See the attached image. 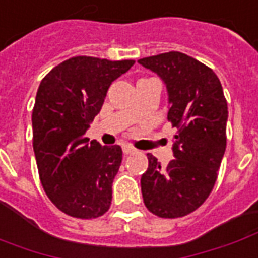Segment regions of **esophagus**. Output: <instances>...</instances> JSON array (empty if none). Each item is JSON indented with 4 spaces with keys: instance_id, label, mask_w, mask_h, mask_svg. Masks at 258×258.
<instances>
[{
    "instance_id": "esophagus-1",
    "label": "esophagus",
    "mask_w": 258,
    "mask_h": 258,
    "mask_svg": "<svg viewBox=\"0 0 258 258\" xmlns=\"http://www.w3.org/2000/svg\"><path fill=\"white\" fill-rule=\"evenodd\" d=\"M122 152H124L125 155H130V154H134V152H136V148H133L131 145L124 144V145H122Z\"/></svg>"
}]
</instances>
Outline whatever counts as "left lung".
<instances>
[{"label":"left lung","instance_id":"8db88e82","mask_svg":"<svg viewBox=\"0 0 258 258\" xmlns=\"http://www.w3.org/2000/svg\"><path fill=\"white\" fill-rule=\"evenodd\" d=\"M138 63L166 86V118L178 128L175 158L161 168L152 154L141 176L147 209L159 217H182L202 205L215 186L226 150L227 101L215 72L190 56L168 52Z\"/></svg>","mask_w":258,"mask_h":258}]
</instances>
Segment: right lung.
Here are the masks:
<instances>
[{"mask_svg": "<svg viewBox=\"0 0 258 258\" xmlns=\"http://www.w3.org/2000/svg\"><path fill=\"white\" fill-rule=\"evenodd\" d=\"M133 64L76 56L42 79L32 111L33 152L46 195L69 216L94 219L111 205L121 147H103L85 134L110 85Z\"/></svg>", "mask_w": 258, "mask_h": 258, "instance_id": "right-lung-1", "label": "right lung"}]
</instances>
